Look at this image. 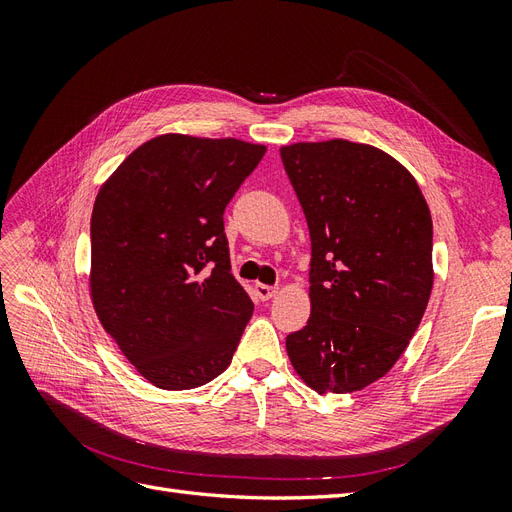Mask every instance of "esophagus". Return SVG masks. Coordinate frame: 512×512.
<instances>
[{
  "label": "esophagus",
  "instance_id": "34e87169",
  "mask_svg": "<svg viewBox=\"0 0 512 512\" xmlns=\"http://www.w3.org/2000/svg\"><path fill=\"white\" fill-rule=\"evenodd\" d=\"M277 288L275 286H267V284H256V297L260 301H269L271 297H275Z\"/></svg>",
  "mask_w": 512,
  "mask_h": 512
}]
</instances>
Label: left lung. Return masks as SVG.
Segmentation results:
<instances>
[{"label": "left lung", "mask_w": 512, "mask_h": 512, "mask_svg": "<svg viewBox=\"0 0 512 512\" xmlns=\"http://www.w3.org/2000/svg\"><path fill=\"white\" fill-rule=\"evenodd\" d=\"M280 156L312 239V314L286 337L288 359L320 395L361 391L397 363L425 314L429 207L410 170L378 147L333 138Z\"/></svg>", "instance_id": "obj_1"}]
</instances>
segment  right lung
Segmentation results:
<instances>
[{
    "mask_svg": "<svg viewBox=\"0 0 512 512\" xmlns=\"http://www.w3.org/2000/svg\"><path fill=\"white\" fill-rule=\"evenodd\" d=\"M239 138L162 134L96 196L89 294L153 386L196 389L230 365L254 303L230 273L224 209L265 156Z\"/></svg>",
    "mask_w": 512,
    "mask_h": 512,
    "instance_id": "obj_1",
    "label": "right lung"
}]
</instances>
